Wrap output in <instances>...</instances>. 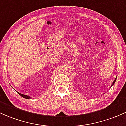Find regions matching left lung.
<instances>
[{
  "instance_id": "obj_1",
  "label": "left lung",
  "mask_w": 126,
  "mask_h": 126,
  "mask_svg": "<svg viewBox=\"0 0 126 126\" xmlns=\"http://www.w3.org/2000/svg\"><path fill=\"white\" fill-rule=\"evenodd\" d=\"M116 78H115V80H114V81H113V83H112V84H111V86H112V85H113V84H115V81H116Z\"/></svg>"
}]
</instances>
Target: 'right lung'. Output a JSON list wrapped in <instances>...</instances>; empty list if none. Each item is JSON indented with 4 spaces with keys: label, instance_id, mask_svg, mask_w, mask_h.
<instances>
[{
    "label": "right lung",
    "instance_id": "1",
    "mask_svg": "<svg viewBox=\"0 0 126 126\" xmlns=\"http://www.w3.org/2000/svg\"><path fill=\"white\" fill-rule=\"evenodd\" d=\"M18 93H19V94H20V96H21L22 97H23V98H26V99H29V98H30V97L29 96H27V95H25V94H21V93H19V92H17Z\"/></svg>",
    "mask_w": 126,
    "mask_h": 126
}]
</instances>
